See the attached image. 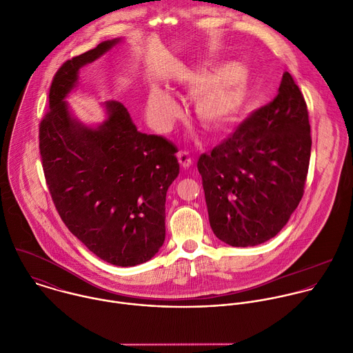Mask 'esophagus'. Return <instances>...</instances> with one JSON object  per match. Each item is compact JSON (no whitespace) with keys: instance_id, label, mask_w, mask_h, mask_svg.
I'll list each match as a JSON object with an SVG mask.
<instances>
[{"instance_id":"1","label":"esophagus","mask_w":353,"mask_h":353,"mask_svg":"<svg viewBox=\"0 0 353 353\" xmlns=\"http://www.w3.org/2000/svg\"><path fill=\"white\" fill-rule=\"evenodd\" d=\"M177 159H179V163L185 169V168H190L192 165V157L187 152V151H180L177 154Z\"/></svg>"}]
</instances>
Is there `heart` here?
I'll list each match as a JSON object with an SVG mask.
<instances>
[{"mask_svg":"<svg viewBox=\"0 0 353 353\" xmlns=\"http://www.w3.org/2000/svg\"><path fill=\"white\" fill-rule=\"evenodd\" d=\"M190 91L198 92L195 112L199 121L212 129L223 128L244 112L251 97V83L245 68L228 63L214 70H198L185 77ZM179 113L174 97L165 90H154L148 99L152 125L165 132Z\"/></svg>","mask_w":353,"mask_h":353,"instance_id":"b5f03b06","label":"heart"}]
</instances>
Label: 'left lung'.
I'll return each mask as SVG.
<instances>
[{
	"label": "left lung",
	"instance_id": "obj_1",
	"mask_svg": "<svg viewBox=\"0 0 353 353\" xmlns=\"http://www.w3.org/2000/svg\"><path fill=\"white\" fill-rule=\"evenodd\" d=\"M310 148L307 106L285 72L276 98L198 159L214 236L244 248L279 234L303 196Z\"/></svg>",
	"mask_w": 353,
	"mask_h": 353
}]
</instances>
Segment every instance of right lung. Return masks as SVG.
<instances>
[{
  "label": "right lung",
  "instance_id": "obj_1",
  "mask_svg": "<svg viewBox=\"0 0 353 353\" xmlns=\"http://www.w3.org/2000/svg\"><path fill=\"white\" fill-rule=\"evenodd\" d=\"M117 43L103 41L58 69L39 139L62 221L99 259L130 268L150 261L165 241L166 192L180 170L176 148L161 136L140 133L119 101L103 103L108 117L98 128L73 119L63 101L79 69Z\"/></svg>",
  "mask_w": 353,
  "mask_h": 353
}]
</instances>
